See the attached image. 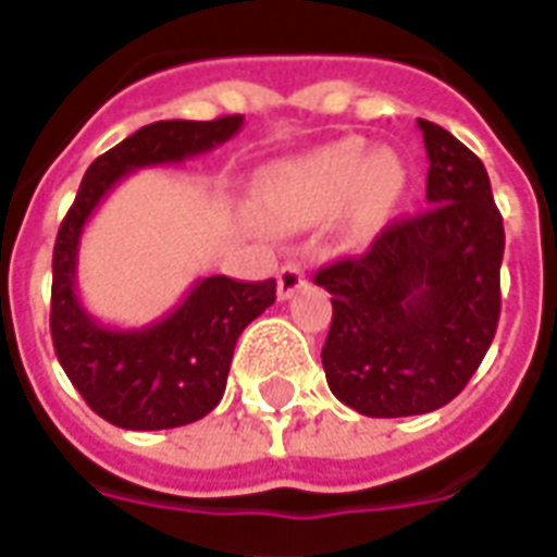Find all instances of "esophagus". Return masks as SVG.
<instances>
[{
    "label": "esophagus",
    "instance_id": "1",
    "mask_svg": "<svg viewBox=\"0 0 557 557\" xmlns=\"http://www.w3.org/2000/svg\"><path fill=\"white\" fill-rule=\"evenodd\" d=\"M305 284V270L299 263H284L278 270V299H290V296Z\"/></svg>",
    "mask_w": 557,
    "mask_h": 557
}]
</instances>
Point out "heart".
I'll return each mask as SVG.
<instances>
[{
  "instance_id": "obj_1",
  "label": "heart",
  "mask_w": 557,
  "mask_h": 557,
  "mask_svg": "<svg viewBox=\"0 0 557 557\" xmlns=\"http://www.w3.org/2000/svg\"><path fill=\"white\" fill-rule=\"evenodd\" d=\"M403 190L405 166L396 154L370 152L361 140H341L261 170L252 184V205L261 223L296 232L323 223L346 202V234L361 240L391 216Z\"/></svg>"
}]
</instances>
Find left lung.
I'll return each mask as SVG.
<instances>
[{
    "mask_svg": "<svg viewBox=\"0 0 557 557\" xmlns=\"http://www.w3.org/2000/svg\"><path fill=\"white\" fill-rule=\"evenodd\" d=\"M417 125L429 208L393 220L361 258L313 275L334 308L325 379L363 417H413L453 403L499 323L505 228L487 170L446 128Z\"/></svg>",
    "mask_w": 557,
    "mask_h": 557,
    "instance_id": "left-lung-1",
    "label": "left lung"
}]
</instances>
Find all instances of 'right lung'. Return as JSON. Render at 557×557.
<instances>
[{
	"label": "right lung",
	"instance_id": "1",
	"mask_svg": "<svg viewBox=\"0 0 557 557\" xmlns=\"http://www.w3.org/2000/svg\"><path fill=\"white\" fill-rule=\"evenodd\" d=\"M244 125V116L211 123L161 120L144 125L87 166L52 252L49 329L64 373L102 420L132 432H158L202 420L223 399L234 343L275 302V278L234 282L208 275L178 308L144 329L96 323L75 294V263L87 220L125 175L144 166L182 164L211 152Z\"/></svg>",
	"mask_w": 557,
	"mask_h": 557
}]
</instances>
